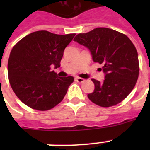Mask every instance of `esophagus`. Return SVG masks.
<instances>
[{"label": "esophagus", "instance_id": "esophagus-1", "mask_svg": "<svg viewBox=\"0 0 150 150\" xmlns=\"http://www.w3.org/2000/svg\"><path fill=\"white\" fill-rule=\"evenodd\" d=\"M75 81H77V82H79V83H82V82L85 81V79H82V78L76 77V78H75Z\"/></svg>", "mask_w": 150, "mask_h": 150}]
</instances>
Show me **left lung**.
Returning a JSON list of instances; mask_svg holds the SVG:
<instances>
[{
  "label": "left lung",
  "instance_id": "obj_1",
  "mask_svg": "<svg viewBox=\"0 0 150 150\" xmlns=\"http://www.w3.org/2000/svg\"><path fill=\"white\" fill-rule=\"evenodd\" d=\"M74 41L88 48L94 62L102 64L103 82L92 79L95 89L88 98L103 107L114 106L127 97L137 82V50L128 36L114 29L96 28L79 33Z\"/></svg>",
  "mask_w": 150,
  "mask_h": 150
}]
</instances>
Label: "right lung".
<instances>
[{
    "instance_id": "obj_1",
    "label": "right lung",
    "mask_w": 150,
    "mask_h": 150,
    "mask_svg": "<svg viewBox=\"0 0 150 150\" xmlns=\"http://www.w3.org/2000/svg\"><path fill=\"white\" fill-rule=\"evenodd\" d=\"M75 36L40 30L25 36L12 48L8 78L23 103L33 109L47 110L63 100L74 78L58 77L51 67H60L64 50Z\"/></svg>"
}]
</instances>
